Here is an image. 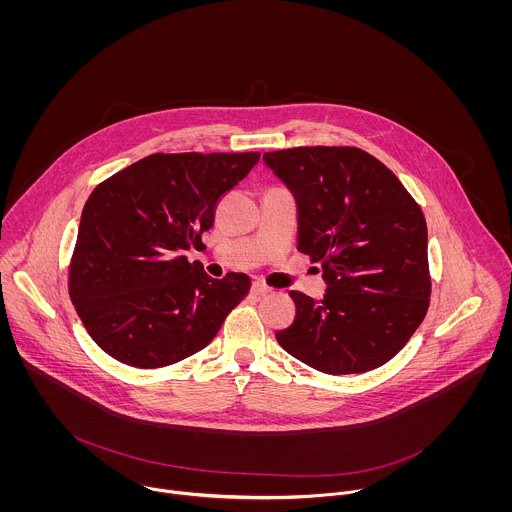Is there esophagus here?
Returning a JSON list of instances; mask_svg holds the SVG:
<instances>
[{"label": "esophagus", "mask_w": 512, "mask_h": 512, "mask_svg": "<svg viewBox=\"0 0 512 512\" xmlns=\"http://www.w3.org/2000/svg\"><path fill=\"white\" fill-rule=\"evenodd\" d=\"M252 293H254V295H258V297H262V295L270 293V288H268V286H264L262 282H254V284H252Z\"/></svg>", "instance_id": "1"}]
</instances>
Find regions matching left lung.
<instances>
[{
  "mask_svg": "<svg viewBox=\"0 0 512 512\" xmlns=\"http://www.w3.org/2000/svg\"><path fill=\"white\" fill-rule=\"evenodd\" d=\"M264 163L297 205V250L321 262L327 292H290L295 321L278 331L286 353L325 374L388 363L430 305L422 209L376 157L357 147H293Z\"/></svg>",
  "mask_w": 512,
  "mask_h": 512,
  "instance_id": "obj_1",
  "label": "left lung"
}]
</instances>
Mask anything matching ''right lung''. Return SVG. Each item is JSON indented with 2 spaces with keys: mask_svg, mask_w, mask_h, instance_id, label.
<instances>
[{
  "mask_svg": "<svg viewBox=\"0 0 512 512\" xmlns=\"http://www.w3.org/2000/svg\"><path fill=\"white\" fill-rule=\"evenodd\" d=\"M260 153H153L88 197L69 292L92 341L138 368L179 363L205 349L248 295L246 274L215 280L185 252L201 246L215 205Z\"/></svg>",
  "mask_w": 512,
  "mask_h": 512,
  "instance_id": "obj_1",
  "label": "right lung"
}]
</instances>
